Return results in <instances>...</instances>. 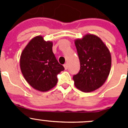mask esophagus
<instances>
[{
  "label": "esophagus",
  "mask_w": 128,
  "mask_h": 128,
  "mask_svg": "<svg viewBox=\"0 0 128 128\" xmlns=\"http://www.w3.org/2000/svg\"><path fill=\"white\" fill-rule=\"evenodd\" d=\"M64 66V67H65V69L66 70L68 68V65H67V63H65V65H63Z\"/></svg>",
  "instance_id": "esophagus-1"
}]
</instances>
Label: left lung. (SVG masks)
<instances>
[{
    "label": "left lung",
    "mask_w": 128,
    "mask_h": 128,
    "mask_svg": "<svg viewBox=\"0 0 128 128\" xmlns=\"http://www.w3.org/2000/svg\"><path fill=\"white\" fill-rule=\"evenodd\" d=\"M80 62V70L73 76L76 87L84 92L100 88L107 80L111 69L109 49L100 38L87 34L74 41Z\"/></svg>",
    "instance_id": "obj_1"
}]
</instances>
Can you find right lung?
<instances>
[{"label":"right lung","mask_w":128,"mask_h":128,"mask_svg":"<svg viewBox=\"0 0 128 128\" xmlns=\"http://www.w3.org/2000/svg\"><path fill=\"white\" fill-rule=\"evenodd\" d=\"M52 42L42 36L32 38L22 51L20 66L25 80L33 88L47 92L58 82L57 75L65 69L52 52Z\"/></svg>","instance_id":"add662e5"}]
</instances>
